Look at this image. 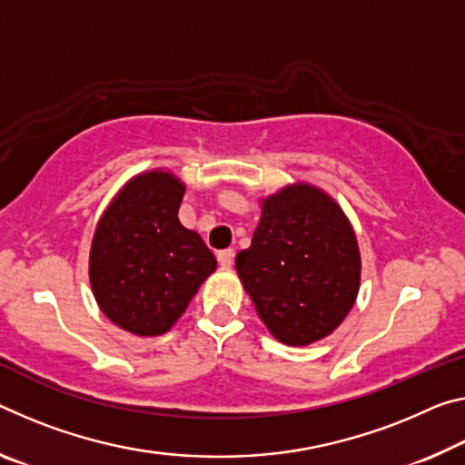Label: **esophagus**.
<instances>
[{"label":"esophagus","instance_id":"1","mask_svg":"<svg viewBox=\"0 0 465 465\" xmlns=\"http://www.w3.org/2000/svg\"><path fill=\"white\" fill-rule=\"evenodd\" d=\"M217 261L221 264V269H230L233 264V250L232 248H225L217 252Z\"/></svg>","mask_w":465,"mask_h":465}]
</instances>
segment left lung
I'll list each match as a JSON object with an SVG mask.
<instances>
[{
    "instance_id": "1",
    "label": "left lung",
    "mask_w": 465,
    "mask_h": 465,
    "mask_svg": "<svg viewBox=\"0 0 465 465\" xmlns=\"http://www.w3.org/2000/svg\"><path fill=\"white\" fill-rule=\"evenodd\" d=\"M252 244L235 256L238 277L271 335L311 345L341 325L360 290V250L350 219L311 183L261 203Z\"/></svg>"
}]
</instances>
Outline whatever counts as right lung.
Returning <instances> with one entry per match:
<instances>
[{
  "label": "right lung",
  "mask_w": 465,
  "mask_h": 465,
  "mask_svg": "<svg viewBox=\"0 0 465 465\" xmlns=\"http://www.w3.org/2000/svg\"><path fill=\"white\" fill-rule=\"evenodd\" d=\"M186 186L172 172L132 178L103 213L88 277L101 312L132 335H163L217 269L201 235L180 223Z\"/></svg>",
  "instance_id": "add662e5"
}]
</instances>
